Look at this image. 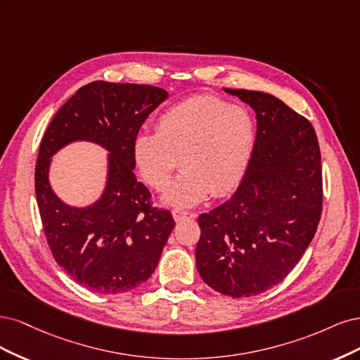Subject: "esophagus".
<instances>
[{"mask_svg": "<svg viewBox=\"0 0 360 360\" xmlns=\"http://www.w3.org/2000/svg\"><path fill=\"white\" fill-rule=\"evenodd\" d=\"M173 218H175V221H182V219H188V218H194L195 215L193 212H187V211H178L175 210L172 212Z\"/></svg>", "mask_w": 360, "mask_h": 360, "instance_id": "1", "label": "esophagus"}]
</instances>
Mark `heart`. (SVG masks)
Listing matches in <instances>:
<instances>
[{"mask_svg": "<svg viewBox=\"0 0 360 360\" xmlns=\"http://www.w3.org/2000/svg\"><path fill=\"white\" fill-rule=\"evenodd\" d=\"M256 141V120L245 106L215 96H195L161 113L155 134H139L133 158L142 179L155 190L166 188L179 160L184 172L161 200L188 210L211 193L223 197L239 187Z\"/></svg>", "mask_w": 360, "mask_h": 360, "instance_id": "heart-1", "label": "heart"}]
</instances>
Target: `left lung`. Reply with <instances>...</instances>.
<instances>
[{"label":"left lung","mask_w":360,"mask_h":360,"mask_svg":"<svg viewBox=\"0 0 360 360\" xmlns=\"http://www.w3.org/2000/svg\"><path fill=\"white\" fill-rule=\"evenodd\" d=\"M224 91L256 112V150L231 199L199 217L195 266L215 292L250 297L280 284L304 256L321 215L314 127L272 94Z\"/></svg>","instance_id":"1"}]
</instances>
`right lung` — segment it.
<instances>
[{
  "instance_id": "add662e5",
  "label": "right lung",
  "mask_w": 360,
  "mask_h": 360,
  "mask_svg": "<svg viewBox=\"0 0 360 360\" xmlns=\"http://www.w3.org/2000/svg\"><path fill=\"white\" fill-rule=\"evenodd\" d=\"M167 98L163 88L97 80L76 91L41 139L36 197L44 235L56 263L91 292L117 295L145 283L175 227L167 210L149 205L150 193L133 172L137 133ZM76 141L110 153L105 188L86 207L61 201L49 181L53 155Z\"/></svg>"
}]
</instances>
